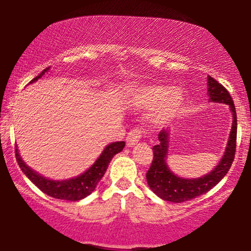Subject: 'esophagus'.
Returning a JSON list of instances; mask_svg holds the SVG:
<instances>
[{
	"label": "esophagus",
	"mask_w": 251,
	"mask_h": 251,
	"mask_svg": "<svg viewBox=\"0 0 251 251\" xmlns=\"http://www.w3.org/2000/svg\"><path fill=\"white\" fill-rule=\"evenodd\" d=\"M142 137H143V130L142 129H139V128L132 129L131 131L128 133V136H126V145H128V146L136 145V144L139 142Z\"/></svg>",
	"instance_id": "1"
}]
</instances>
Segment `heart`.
<instances>
[{"label": "heart", "instance_id": "b5f03b06", "mask_svg": "<svg viewBox=\"0 0 251 251\" xmlns=\"http://www.w3.org/2000/svg\"><path fill=\"white\" fill-rule=\"evenodd\" d=\"M185 94L180 88L168 89L160 84H143L130 89L129 102L135 108H154V118L163 123L180 114L185 105Z\"/></svg>", "mask_w": 251, "mask_h": 251}]
</instances>
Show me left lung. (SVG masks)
I'll return each instance as SVG.
<instances>
[{"label": "left lung", "instance_id": "1", "mask_svg": "<svg viewBox=\"0 0 251 251\" xmlns=\"http://www.w3.org/2000/svg\"><path fill=\"white\" fill-rule=\"evenodd\" d=\"M208 95L210 101L228 105L233 115L232 129L224 155L217 167L203 177L192 179L178 177L171 173L166 161L169 131L168 129L161 130L159 132V145L153 146L154 156L152 164L146 174V179L151 190L162 200L180 203L207 193L225 177L234 161L236 150V112L234 102L225 87H223L211 76H208Z\"/></svg>", "mask_w": 251, "mask_h": 251}]
</instances>
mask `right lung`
Returning <instances> with one entry per match:
<instances>
[{
  "instance_id": "obj_1",
  "label": "right lung",
  "mask_w": 251,
  "mask_h": 251,
  "mask_svg": "<svg viewBox=\"0 0 251 251\" xmlns=\"http://www.w3.org/2000/svg\"><path fill=\"white\" fill-rule=\"evenodd\" d=\"M49 71V67L43 70L41 73L34 77L29 83H33L42 77V75L46 72ZM126 146L125 142H116L107 145L102 151L100 156L98 157L97 161L89 168V169L80 176L72 178L67 180H51L48 178L41 176L35 171L30 169L27 164L22 160L19 155L18 149L16 146V159L18 162L20 169L23 173L28 177V179L35 184L43 193H46L51 198L60 199V200H68V201H78L81 199L87 198L95 191L96 186L104 176L107 167L113 156L118 154L123 150Z\"/></svg>"
}]
</instances>
